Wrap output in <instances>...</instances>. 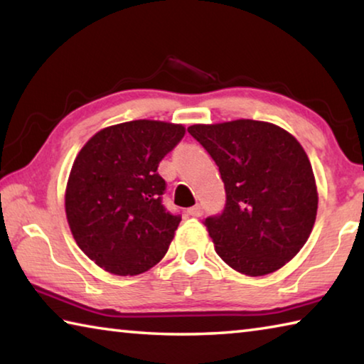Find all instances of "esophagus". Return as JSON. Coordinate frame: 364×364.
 Returning <instances> with one entry per match:
<instances>
[{
    "label": "esophagus",
    "mask_w": 364,
    "mask_h": 364,
    "mask_svg": "<svg viewBox=\"0 0 364 364\" xmlns=\"http://www.w3.org/2000/svg\"><path fill=\"white\" fill-rule=\"evenodd\" d=\"M188 213L191 215V217H200V215L204 213V208H202L200 204H197L194 207H191L189 210H188Z\"/></svg>",
    "instance_id": "esophagus-1"
}]
</instances>
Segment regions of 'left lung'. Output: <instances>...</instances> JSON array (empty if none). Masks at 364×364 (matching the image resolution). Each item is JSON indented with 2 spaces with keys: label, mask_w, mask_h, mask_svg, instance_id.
<instances>
[{
  "label": "left lung",
  "mask_w": 364,
  "mask_h": 364,
  "mask_svg": "<svg viewBox=\"0 0 364 364\" xmlns=\"http://www.w3.org/2000/svg\"><path fill=\"white\" fill-rule=\"evenodd\" d=\"M188 132L225 183L223 212L204 221L221 260L247 276L284 267L316 220V183L304 147L281 127L249 119Z\"/></svg>",
  "instance_id": "left-lung-1"
}]
</instances>
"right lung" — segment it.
Returning <instances> with one entry per match:
<instances>
[{
    "mask_svg": "<svg viewBox=\"0 0 364 364\" xmlns=\"http://www.w3.org/2000/svg\"><path fill=\"white\" fill-rule=\"evenodd\" d=\"M184 136V127L133 120L97 132L72 165L65 213L78 247L119 276L144 273L162 260L180 215L162 204L157 167Z\"/></svg>",
    "mask_w": 364,
    "mask_h": 364,
    "instance_id": "obj_1",
    "label": "right lung"
}]
</instances>
